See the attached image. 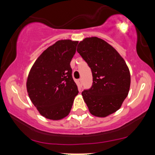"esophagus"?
Wrapping results in <instances>:
<instances>
[{"mask_svg":"<svg viewBox=\"0 0 155 155\" xmlns=\"http://www.w3.org/2000/svg\"><path fill=\"white\" fill-rule=\"evenodd\" d=\"M78 81H79L80 87H81V79H79V80H78Z\"/></svg>","mask_w":155,"mask_h":155,"instance_id":"1","label":"esophagus"}]
</instances>
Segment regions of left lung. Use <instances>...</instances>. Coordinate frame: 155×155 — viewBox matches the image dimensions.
I'll return each mask as SVG.
<instances>
[{"label":"left lung","mask_w":155,"mask_h":155,"mask_svg":"<svg viewBox=\"0 0 155 155\" xmlns=\"http://www.w3.org/2000/svg\"><path fill=\"white\" fill-rule=\"evenodd\" d=\"M77 51L92 71L91 88L81 92L90 114L106 117L116 112L130 86V74L125 61L112 46L97 37L80 41Z\"/></svg>","instance_id":"left-lung-1"}]
</instances>
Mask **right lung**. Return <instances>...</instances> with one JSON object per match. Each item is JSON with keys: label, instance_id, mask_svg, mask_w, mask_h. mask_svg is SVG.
I'll return each instance as SVG.
<instances>
[{"label": "right lung", "instance_id": "right-lung-1", "mask_svg": "<svg viewBox=\"0 0 155 155\" xmlns=\"http://www.w3.org/2000/svg\"><path fill=\"white\" fill-rule=\"evenodd\" d=\"M77 41H58L44 50L32 66L26 87L41 115L51 120L67 117L79 93L70 63Z\"/></svg>", "mask_w": 155, "mask_h": 155}]
</instances>
